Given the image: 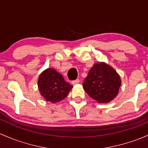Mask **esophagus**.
<instances>
[{"instance_id":"obj_1","label":"esophagus","mask_w":148,"mask_h":148,"mask_svg":"<svg viewBox=\"0 0 148 148\" xmlns=\"http://www.w3.org/2000/svg\"><path fill=\"white\" fill-rule=\"evenodd\" d=\"M79 83H80V80H79L78 79H77V80H73V81H72V84H73V85H76V84H78Z\"/></svg>"}]
</instances>
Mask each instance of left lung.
Here are the masks:
<instances>
[{
	"instance_id": "8db88e82",
	"label": "left lung",
	"mask_w": 148,
	"mask_h": 148,
	"mask_svg": "<svg viewBox=\"0 0 148 148\" xmlns=\"http://www.w3.org/2000/svg\"><path fill=\"white\" fill-rule=\"evenodd\" d=\"M120 85L119 74L104 62L94 64L83 83L85 92L98 103L112 101L118 95Z\"/></svg>"
}]
</instances>
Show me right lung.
I'll return each mask as SVG.
<instances>
[{
  "instance_id": "right-lung-1",
  "label": "right lung",
  "mask_w": 148,
  "mask_h": 148,
  "mask_svg": "<svg viewBox=\"0 0 148 148\" xmlns=\"http://www.w3.org/2000/svg\"><path fill=\"white\" fill-rule=\"evenodd\" d=\"M38 87L41 96L52 103L63 100L73 88V85L65 82L63 75L54 68H47L41 73Z\"/></svg>"
}]
</instances>
